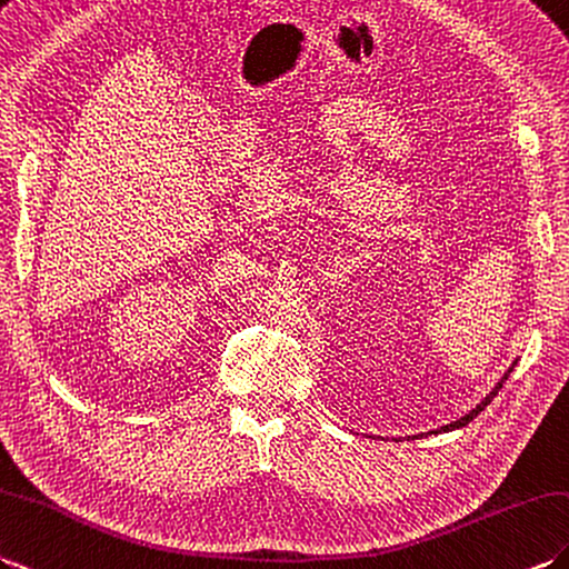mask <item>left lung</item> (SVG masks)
<instances>
[{
  "instance_id": "8db88e82",
  "label": "left lung",
  "mask_w": 569,
  "mask_h": 569,
  "mask_svg": "<svg viewBox=\"0 0 569 569\" xmlns=\"http://www.w3.org/2000/svg\"><path fill=\"white\" fill-rule=\"evenodd\" d=\"M513 366H517V361H513L511 366H509V371L505 373V376H501V380L497 382V386L492 388V392L490 395H487V398L478 405V407H475V409H470V412L466 415V417H460V419H456V421H451V425H446V427H441V429H433V431H429V433H446V431H456V429H463L466 425H470V421L475 419V417H478L480 412H482V409L487 407V405H490L495 398H497V392L501 390V386H505V380L509 378V373L513 371ZM429 433H417V436H412V439H419V436H429Z\"/></svg>"
}]
</instances>
